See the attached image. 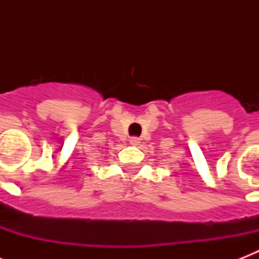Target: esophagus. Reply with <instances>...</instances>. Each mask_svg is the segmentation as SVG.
<instances>
[{"label":"esophagus","instance_id":"1","mask_svg":"<svg viewBox=\"0 0 259 259\" xmlns=\"http://www.w3.org/2000/svg\"><path fill=\"white\" fill-rule=\"evenodd\" d=\"M130 144H132V145H138V144H140V138L132 137L130 138Z\"/></svg>","mask_w":259,"mask_h":259}]
</instances>
